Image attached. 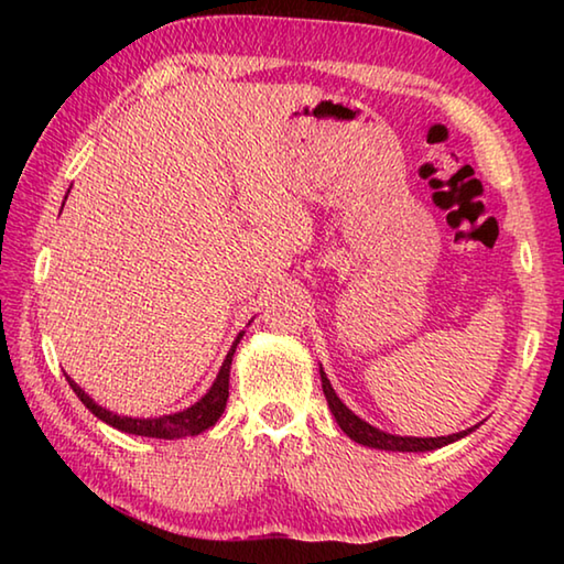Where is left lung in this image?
<instances>
[{
  "label": "left lung",
  "mask_w": 564,
  "mask_h": 564,
  "mask_svg": "<svg viewBox=\"0 0 564 564\" xmlns=\"http://www.w3.org/2000/svg\"><path fill=\"white\" fill-rule=\"evenodd\" d=\"M321 383H323V395L328 400V408L333 417H336V423L340 425V431L346 433L350 441H356L360 445H368V447H378V451H393V453H425V451H435V447H443L447 443H455L465 437L470 431H463V433H453V435H443V437H403V435H390L378 431L366 420H360L352 410H348L343 405V400L336 395V390H333L328 376L323 373L321 368Z\"/></svg>",
  "instance_id": "obj_1"
}]
</instances>
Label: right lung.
I'll return each instance as SVG.
<instances>
[{
    "instance_id": "1",
    "label": "right lung",
    "mask_w": 564,
    "mask_h": 564,
    "mask_svg": "<svg viewBox=\"0 0 564 564\" xmlns=\"http://www.w3.org/2000/svg\"><path fill=\"white\" fill-rule=\"evenodd\" d=\"M241 338H243V333H238V338L234 340L231 350H228L221 370H218L214 386L208 388V393L198 400V403H194L186 410H181V413H171V415H161V417L117 415V413H111V410L101 408L99 403H94V400L84 393V390L76 386L72 378H66V380H69V386L76 393V398H79L94 415L104 420L107 425L117 427V431H121V433L144 435V437H164V441H174V437H186V435H198V433L208 431L212 425H216V420L224 413L226 400H228V373H231V360H234L238 340Z\"/></svg>"
}]
</instances>
